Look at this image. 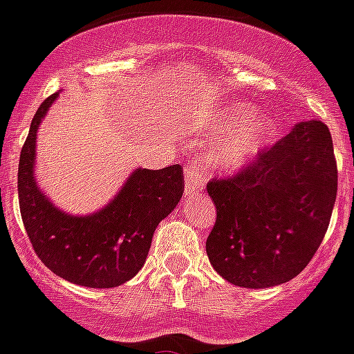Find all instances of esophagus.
<instances>
[{
  "mask_svg": "<svg viewBox=\"0 0 354 354\" xmlns=\"http://www.w3.org/2000/svg\"><path fill=\"white\" fill-rule=\"evenodd\" d=\"M202 188H204V171H202L201 165H197V162L188 165V168L184 171V197H195L202 192Z\"/></svg>",
  "mask_w": 354,
  "mask_h": 354,
  "instance_id": "34e87169",
  "label": "esophagus"
}]
</instances>
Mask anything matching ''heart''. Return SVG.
Listing matches in <instances>:
<instances>
[{"label": "heart", "instance_id": "1", "mask_svg": "<svg viewBox=\"0 0 354 354\" xmlns=\"http://www.w3.org/2000/svg\"><path fill=\"white\" fill-rule=\"evenodd\" d=\"M225 140L214 145L209 152V161L222 171L236 170L259 150V147L272 134L274 123L268 116L256 114L249 104H232L222 111L218 120L220 132L234 131Z\"/></svg>", "mask_w": 354, "mask_h": 354}]
</instances>
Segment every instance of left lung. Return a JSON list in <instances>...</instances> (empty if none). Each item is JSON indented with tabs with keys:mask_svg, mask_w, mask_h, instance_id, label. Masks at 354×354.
I'll return each mask as SVG.
<instances>
[{
	"mask_svg": "<svg viewBox=\"0 0 354 354\" xmlns=\"http://www.w3.org/2000/svg\"><path fill=\"white\" fill-rule=\"evenodd\" d=\"M337 177L329 129L308 120L240 174L211 180L216 222L206 252L214 270L243 288L294 279L328 231Z\"/></svg>",
	"mask_w": 354,
	"mask_h": 354,
	"instance_id": "8db88e82",
	"label": "left lung"
}]
</instances>
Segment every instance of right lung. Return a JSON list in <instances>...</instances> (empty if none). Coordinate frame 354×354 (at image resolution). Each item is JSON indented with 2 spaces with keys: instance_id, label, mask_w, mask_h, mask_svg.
<instances>
[{
  "instance_id": "add662e5",
  "label": "right lung",
  "mask_w": 354,
  "mask_h": 354,
  "mask_svg": "<svg viewBox=\"0 0 354 354\" xmlns=\"http://www.w3.org/2000/svg\"><path fill=\"white\" fill-rule=\"evenodd\" d=\"M57 96H48L37 109L21 150V216L35 254L53 274L87 288H114L132 279L147 261L153 231L183 197V168H138L116 197L95 213L78 216L59 209L35 180L39 125Z\"/></svg>"
}]
</instances>
